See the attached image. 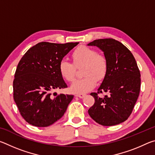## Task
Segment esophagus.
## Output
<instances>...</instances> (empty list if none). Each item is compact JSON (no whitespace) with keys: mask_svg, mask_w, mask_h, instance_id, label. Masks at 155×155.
Returning <instances> with one entry per match:
<instances>
[{"mask_svg":"<svg viewBox=\"0 0 155 155\" xmlns=\"http://www.w3.org/2000/svg\"><path fill=\"white\" fill-rule=\"evenodd\" d=\"M85 96H86V94H79L77 95V96H78V98H83Z\"/></svg>","mask_w":155,"mask_h":155,"instance_id":"esophagus-1","label":"esophagus"}]
</instances>
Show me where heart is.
<instances>
[{
	"label": "heart",
	"instance_id": "b5f03b06",
	"mask_svg": "<svg viewBox=\"0 0 155 155\" xmlns=\"http://www.w3.org/2000/svg\"><path fill=\"white\" fill-rule=\"evenodd\" d=\"M74 64L77 66L84 65L83 74L85 77L76 80L70 90L75 94H85L95 87L96 79L101 81L105 77L107 61L105 57L97 54V52L87 46H80L72 54ZM59 70L61 77L68 81L74 80L76 68L74 65L63 59L59 63Z\"/></svg>",
	"mask_w": 155,
	"mask_h": 155
}]
</instances>
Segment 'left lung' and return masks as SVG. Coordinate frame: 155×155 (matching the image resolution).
Segmentation results:
<instances>
[{
    "instance_id": "1",
    "label": "left lung",
    "mask_w": 155,
    "mask_h": 155,
    "mask_svg": "<svg viewBox=\"0 0 155 155\" xmlns=\"http://www.w3.org/2000/svg\"><path fill=\"white\" fill-rule=\"evenodd\" d=\"M87 46H97L107 61L105 77L97 93H91L95 103L88 110L94 121L103 126H114L128 119L140 91L141 74L131 52L114 39H99ZM108 94L103 98L99 93Z\"/></svg>"
}]
</instances>
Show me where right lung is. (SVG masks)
<instances>
[{"instance_id": "right-lung-1", "label": "right lung", "mask_w": 155, "mask_h": 155, "mask_svg": "<svg viewBox=\"0 0 155 155\" xmlns=\"http://www.w3.org/2000/svg\"><path fill=\"white\" fill-rule=\"evenodd\" d=\"M78 42H40L20 59L15 70L14 99L28 124L46 127L64 115L73 95L52 91L68 86L60 74L59 63Z\"/></svg>"}]
</instances>
